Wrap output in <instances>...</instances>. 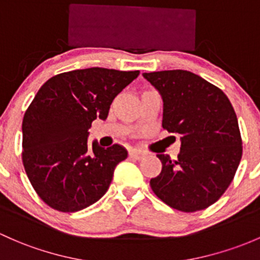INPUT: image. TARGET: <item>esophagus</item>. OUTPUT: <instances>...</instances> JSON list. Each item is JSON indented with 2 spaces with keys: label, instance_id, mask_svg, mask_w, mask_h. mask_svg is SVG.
Here are the masks:
<instances>
[{
  "label": "esophagus",
  "instance_id": "esophagus-1",
  "mask_svg": "<svg viewBox=\"0 0 260 260\" xmlns=\"http://www.w3.org/2000/svg\"><path fill=\"white\" fill-rule=\"evenodd\" d=\"M129 157L135 158V159H142L144 157V153L139 149H132V151H129Z\"/></svg>",
  "mask_w": 260,
  "mask_h": 260
}]
</instances>
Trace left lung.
I'll return each mask as SVG.
<instances>
[{
    "label": "left lung",
    "instance_id": "8db88e82",
    "mask_svg": "<svg viewBox=\"0 0 260 260\" xmlns=\"http://www.w3.org/2000/svg\"><path fill=\"white\" fill-rule=\"evenodd\" d=\"M163 101L162 125L180 136L176 160L157 154L162 172L152 190L174 209L196 212L220 198L242 158L238 119L222 89L184 70L143 73Z\"/></svg>",
    "mask_w": 260,
    "mask_h": 260
}]
</instances>
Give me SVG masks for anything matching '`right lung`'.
I'll use <instances>...</instances> for the list:
<instances>
[{
  "label": "right lung",
  "mask_w": 260,
  "mask_h": 260,
  "mask_svg": "<svg viewBox=\"0 0 260 260\" xmlns=\"http://www.w3.org/2000/svg\"><path fill=\"white\" fill-rule=\"evenodd\" d=\"M139 71L91 67L59 73L35 95L22 122V160L32 187L51 208L77 212L108 190L114 168L128 155L119 144L88 146L92 122Z\"/></svg>",
  "instance_id": "obj_1"
}]
</instances>
